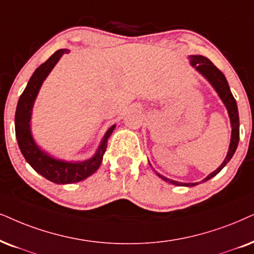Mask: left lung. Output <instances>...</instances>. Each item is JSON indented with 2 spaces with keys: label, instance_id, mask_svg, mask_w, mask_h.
Returning <instances> with one entry per match:
<instances>
[{
  "label": "left lung",
  "instance_id": "obj_1",
  "mask_svg": "<svg viewBox=\"0 0 254 254\" xmlns=\"http://www.w3.org/2000/svg\"><path fill=\"white\" fill-rule=\"evenodd\" d=\"M189 59H190V64L192 65V68H194L201 76L205 77V78L207 79V82L212 85V88L216 90V92L220 97L221 102H223L224 105L226 107L227 114H229V117H230L231 127H232V131H231V142H230L229 151H227L225 159H224V162L221 163L219 168L214 170L213 172H211L206 178H204L203 181H201V183H204L208 181V179L213 178L216 175H218V173L224 169V166L230 162L231 158H232L234 155V152H236L237 146H238V142H239V115H238V108H237V102L233 97L232 92H231L229 83H227V79L226 77L224 76V73L221 72L210 60L206 59V57L201 55H190L189 56ZM157 175H158V177L162 178L163 181L168 182L170 184H173V185L188 186V188L198 185V183H181V182H176V181H172V179L166 178L164 176L159 175V173H157Z\"/></svg>",
  "mask_w": 254,
  "mask_h": 254
}]
</instances>
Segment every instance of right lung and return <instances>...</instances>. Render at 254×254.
<instances>
[{
	"label": "right lung",
	"mask_w": 254,
	"mask_h": 254,
	"mask_svg": "<svg viewBox=\"0 0 254 254\" xmlns=\"http://www.w3.org/2000/svg\"><path fill=\"white\" fill-rule=\"evenodd\" d=\"M68 53V49L57 50L54 55H51L46 62L35 70L18 99L15 114V132L22 155L35 171L47 178L48 181L56 183V184H72L94 175L102 164L108 146V139L116 127V125H112L102 138L95 155L91 158L82 160V162H68V160L55 158L42 150L35 142L30 127L34 103L48 75L61 57Z\"/></svg>",
	"instance_id": "add662e5"
}]
</instances>
